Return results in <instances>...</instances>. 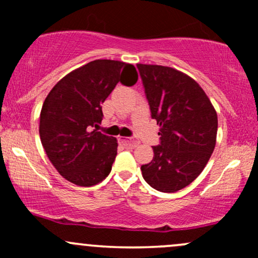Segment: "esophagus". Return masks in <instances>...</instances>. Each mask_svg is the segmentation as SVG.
<instances>
[{"label":"esophagus","mask_w":258,"mask_h":258,"mask_svg":"<svg viewBox=\"0 0 258 258\" xmlns=\"http://www.w3.org/2000/svg\"><path fill=\"white\" fill-rule=\"evenodd\" d=\"M120 141L122 142L123 144H126V146H130V147H137L139 144L138 141H136V139H131V138H120Z\"/></svg>","instance_id":"34e87169"}]
</instances>
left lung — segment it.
Segmentation results:
<instances>
[{"label":"left lung","instance_id":"obj_1","mask_svg":"<svg viewBox=\"0 0 258 258\" xmlns=\"http://www.w3.org/2000/svg\"><path fill=\"white\" fill-rule=\"evenodd\" d=\"M152 117L160 126L154 158L142 165L143 178L162 193L185 188L214 153L217 114L197 81L162 65L137 64Z\"/></svg>","mask_w":258,"mask_h":258}]
</instances>
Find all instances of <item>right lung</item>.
<instances>
[{"label":"right lung","mask_w":258,"mask_h":258,"mask_svg":"<svg viewBox=\"0 0 258 258\" xmlns=\"http://www.w3.org/2000/svg\"><path fill=\"white\" fill-rule=\"evenodd\" d=\"M137 80L132 64L97 59L52 88L41 109L40 138L49 161L65 179L91 186L108 177L117 141L94 127L102 122V104L115 86H133Z\"/></svg>","instance_id":"right-lung-1"}]
</instances>
